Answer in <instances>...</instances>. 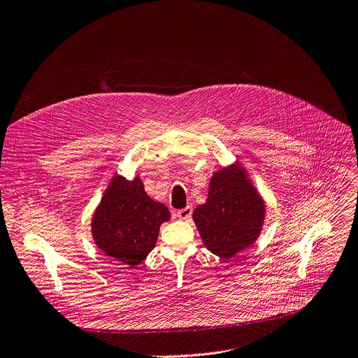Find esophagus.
Returning a JSON list of instances; mask_svg holds the SVG:
<instances>
[{"label": "esophagus", "instance_id": "34e87169", "mask_svg": "<svg viewBox=\"0 0 358 358\" xmlns=\"http://www.w3.org/2000/svg\"><path fill=\"white\" fill-rule=\"evenodd\" d=\"M191 214H192V207L191 206H187L185 208H181V210L177 211V217L180 220H188L191 217Z\"/></svg>", "mask_w": 358, "mask_h": 358}]
</instances>
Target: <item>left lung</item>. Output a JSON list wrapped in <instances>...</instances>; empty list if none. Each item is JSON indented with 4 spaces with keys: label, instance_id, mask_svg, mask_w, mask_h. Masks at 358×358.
Listing matches in <instances>:
<instances>
[{
    "label": "left lung",
    "instance_id": "8db88e82",
    "mask_svg": "<svg viewBox=\"0 0 358 358\" xmlns=\"http://www.w3.org/2000/svg\"><path fill=\"white\" fill-rule=\"evenodd\" d=\"M266 206L243 169L217 171L207 201L192 213L204 245L221 258H231L250 247L262 231Z\"/></svg>",
    "mask_w": 358,
    "mask_h": 358
}]
</instances>
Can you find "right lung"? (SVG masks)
I'll return each mask as SVG.
<instances>
[{"instance_id": "add662e5", "label": "right lung", "mask_w": 358, "mask_h": 358, "mask_svg": "<svg viewBox=\"0 0 358 358\" xmlns=\"http://www.w3.org/2000/svg\"><path fill=\"white\" fill-rule=\"evenodd\" d=\"M170 220L169 208L151 200L141 180L117 176L92 217L95 244L117 262L134 267L155 247L159 225Z\"/></svg>"}]
</instances>
